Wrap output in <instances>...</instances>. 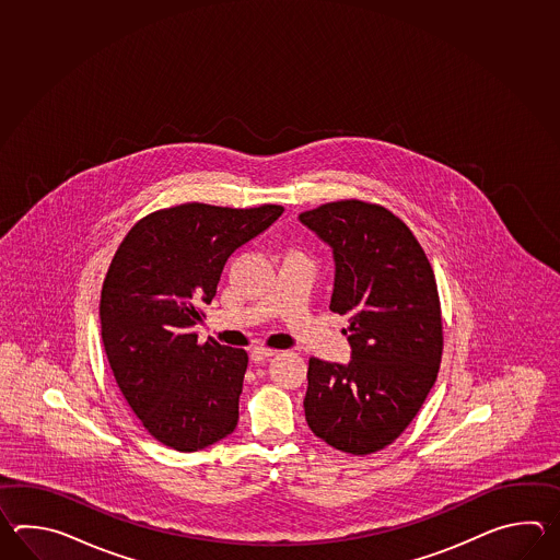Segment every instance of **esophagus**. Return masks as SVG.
Returning a JSON list of instances; mask_svg holds the SVG:
<instances>
[{"mask_svg": "<svg viewBox=\"0 0 560 560\" xmlns=\"http://www.w3.org/2000/svg\"><path fill=\"white\" fill-rule=\"evenodd\" d=\"M276 354H278L276 350L262 348V346H256V348H252L250 358L254 362H262V360H268V358L276 357Z\"/></svg>", "mask_w": 560, "mask_h": 560, "instance_id": "esophagus-1", "label": "esophagus"}]
</instances>
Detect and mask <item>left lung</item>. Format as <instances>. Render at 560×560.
Returning a JSON list of instances; mask_svg holds the SVG:
<instances>
[{
    "mask_svg": "<svg viewBox=\"0 0 560 560\" xmlns=\"http://www.w3.org/2000/svg\"><path fill=\"white\" fill-rule=\"evenodd\" d=\"M298 220L332 248L330 310L350 316V362L310 358L306 422L342 453H376L405 432L439 376L434 272L405 222L376 203H322Z\"/></svg>",
    "mask_w": 560,
    "mask_h": 560,
    "instance_id": "8db88e82",
    "label": "left lung"
}]
</instances>
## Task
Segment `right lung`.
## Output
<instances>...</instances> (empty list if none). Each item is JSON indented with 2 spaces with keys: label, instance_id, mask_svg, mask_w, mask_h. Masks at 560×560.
<instances>
[{
  "label": "right lung",
  "instance_id": "add662e5",
  "mask_svg": "<svg viewBox=\"0 0 560 560\" xmlns=\"http://www.w3.org/2000/svg\"><path fill=\"white\" fill-rule=\"evenodd\" d=\"M282 212L182 203L140 220L109 264L100 300L109 369L145 430L174 451H202L238 424L248 354L198 345L196 326L228 258Z\"/></svg>",
  "mask_w": 560,
  "mask_h": 560
}]
</instances>
